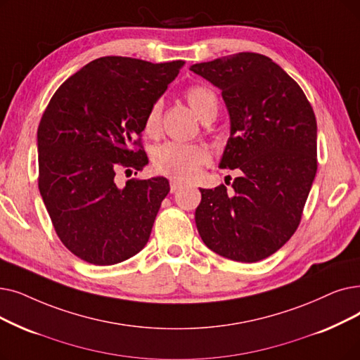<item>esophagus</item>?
<instances>
[{
	"label": "esophagus",
	"instance_id": "esophagus-1",
	"mask_svg": "<svg viewBox=\"0 0 360 360\" xmlns=\"http://www.w3.org/2000/svg\"><path fill=\"white\" fill-rule=\"evenodd\" d=\"M181 186H182L181 182H178V181H175V179H172V181H170V193L178 191V190L181 188Z\"/></svg>",
	"mask_w": 360,
	"mask_h": 360
}]
</instances>
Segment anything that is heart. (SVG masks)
Returning a JSON list of instances; mask_svg holds the SVG:
<instances>
[{"label": "heart", "instance_id": "obj_1", "mask_svg": "<svg viewBox=\"0 0 360 360\" xmlns=\"http://www.w3.org/2000/svg\"><path fill=\"white\" fill-rule=\"evenodd\" d=\"M186 103L190 104L193 112L198 116L200 120L214 115L217 112L219 101L213 89L205 85H195L185 92ZM162 116V103L158 101L151 105L148 115L146 117L144 129L148 135L158 134L160 128ZM209 160V153L205 147L194 144H179V143H166L155 148L153 154V165L155 170L160 174L174 178L176 181H190L193 179L201 165Z\"/></svg>", "mask_w": 360, "mask_h": 360}]
</instances>
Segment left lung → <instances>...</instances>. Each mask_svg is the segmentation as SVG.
Returning <instances> with one entry per match:
<instances>
[{
    "label": "left lung",
    "instance_id": "left-lung-1",
    "mask_svg": "<svg viewBox=\"0 0 360 360\" xmlns=\"http://www.w3.org/2000/svg\"><path fill=\"white\" fill-rule=\"evenodd\" d=\"M222 91L229 138L219 166L238 169L232 191L200 188V237L219 256L253 263L300 224L316 175V117L288 73L262 54L238 53L190 68Z\"/></svg>",
    "mask_w": 360,
    "mask_h": 360
}]
</instances>
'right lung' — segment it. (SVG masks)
Listing matches in <instances>:
<instances>
[{
    "instance_id": "1",
    "label": "right lung",
    "mask_w": 360,
    "mask_h": 360,
    "mask_svg": "<svg viewBox=\"0 0 360 360\" xmlns=\"http://www.w3.org/2000/svg\"><path fill=\"white\" fill-rule=\"evenodd\" d=\"M184 65L101 57L46 105L37 135L39 193L58 238L79 259L110 266L146 247L169 181L129 179L120 188L115 176L148 165L136 138Z\"/></svg>"
}]
</instances>
